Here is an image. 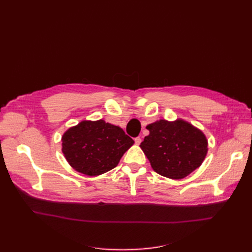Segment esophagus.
Wrapping results in <instances>:
<instances>
[{
  "mask_svg": "<svg viewBox=\"0 0 252 252\" xmlns=\"http://www.w3.org/2000/svg\"><path fill=\"white\" fill-rule=\"evenodd\" d=\"M134 140H135V143H136V144H137V145H139V144H140V143H141V141H142V140H141V138H140V137H136V138H135V139H134Z\"/></svg>",
  "mask_w": 252,
  "mask_h": 252,
  "instance_id": "esophagus-1",
  "label": "esophagus"
}]
</instances>
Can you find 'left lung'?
<instances>
[{"label": "left lung", "instance_id": "8db88e82", "mask_svg": "<svg viewBox=\"0 0 252 252\" xmlns=\"http://www.w3.org/2000/svg\"><path fill=\"white\" fill-rule=\"evenodd\" d=\"M149 135L140 147L152 168L160 176L180 180L199 167L207 153V141L202 131L178 119L161 121L146 126Z\"/></svg>", "mask_w": 252, "mask_h": 252}]
</instances>
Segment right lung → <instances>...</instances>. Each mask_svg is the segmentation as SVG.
Masks as SVG:
<instances>
[{"label": "right lung", "mask_w": 252, "mask_h": 252, "mask_svg": "<svg viewBox=\"0 0 252 252\" xmlns=\"http://www.w3.org/2000/svg\"><path fill=\"white\" fill-rule=\"evenodd\" d=\"M134 144L123 128L105 123L82 122L62 137V152L78 173L98 176L114 168Z\"/></svg>", "instance_id": "right-lung-1"}]
</instances>
